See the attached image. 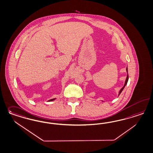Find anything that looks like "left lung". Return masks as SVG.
I'll use <instances>...</instances> for the list:
<instances>
[{
  "label": "left lung",
  "instance_id": "left-lung-1",
  "mask_svg": "<svg viewBox=\"0 0 153 153\" xmlns=\"http://www.w3.org/2000/svg\"><path fill=\"white\" fill-rule=\"evenodd\" d=\"M126 70H127V73H128V69H127H127H126ZM128 74L127 75V78H126V82H125V84L124 85L123 87H122V88L120 90V91H119V95L120 94H121V92H122V91L123 90V89L124 88V87H125V86L126 85V84H127V82H128Z\"/></svg>",
  "mask_w": 153,
  "mask_h": 153
}]
</instances>
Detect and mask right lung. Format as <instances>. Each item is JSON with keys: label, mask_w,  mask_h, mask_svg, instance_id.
<instances>
[{"label": "right lung", "mask_w": 153, "mask_h": 153, "mask_svg": "<svg viewBox=\"0 0 153 153\" xmlns=\"http://www.w3.org/2000/svg\"><path fill=\"white\" fill-rule=\"evenodd\" d=\"M54 99H51V100H49V101H53V100H54Z\"/></svg>", "instance_id": "obj_1"}]
</instances>
